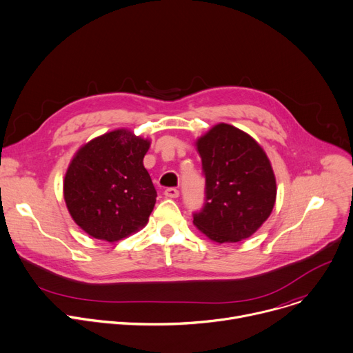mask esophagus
<instances>
[{
  "label": "esophagus",
  "instance_id": "obj_1",
  "mask_svg": "<svg viewBox=\"0 0 353 353\" xmlns=\"http://www.w3.org/2000/svg\"><path fill=\"white\" fill-rule=\"evenodd\" d=\"M164 194L170 199H176L179 196V190L175 189V188H168V189H165Z\"/></svg>",
  "mask_w": 353,
  "mask_h": 353
}]
</instances>
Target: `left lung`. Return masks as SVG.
<instances>
[{
  "instance_id": "obj_1",
  "label": "left lung",
  "mask_w": 353,
  "mask_h": 353,
  "mask_svg": "<svg viewBox=\"0 0 353 353\" xmlns=\"http://www.w3.org/2000/svg\"><path fill=\"white\" fill-rule=\"evenodd\" d=\"M206 178V203L193 224L214 243H239L268 220L276 178L262 145L248 133L217 123L194 141Z\"/></svg>"
}]
</instances>
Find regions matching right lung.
Here are the masks:
<instances>
[{
  "label": "right lung",
  "instance_id": "right-lung-1",
  "mask_svg": "<svg viewBox=\"0 0 353 353\" xmlns=\"http://www.w3.org/2000/svg\"><path fill=\"white\" fill-rule=\"evenodd\" d=\"M151 140L114 129L83 144L65 171L63 196L90 237L116 243L148 223L157 192L143 159Z\"/></svg>",
  "mask_w": 353,
  "mask_h": 353
}]
</instances>
